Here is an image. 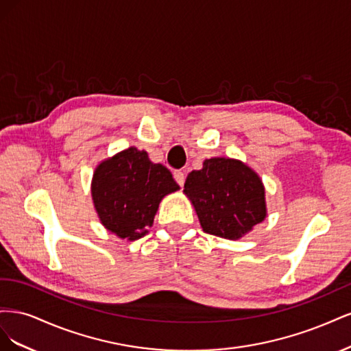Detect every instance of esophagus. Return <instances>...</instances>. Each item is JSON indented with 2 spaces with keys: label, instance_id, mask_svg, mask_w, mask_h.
I'll return each mask as SVG.
<instances>
[{
  "label": "esophagus",
  "instance_id": "obj_1",
  "mask_svg": "<svg viewBox=\"0 0 351 351\" xmlns=\"http://www.w3.org/2000/svg\"><path fill=\"white\" fill-rule=\"evenodd\" d=\"M174 178H176V182L183 187L184 180H186V174L183 171H174Z\"/></svg>",
  "mask_w": 351,
  "mask_h": 351
}]
</instances>
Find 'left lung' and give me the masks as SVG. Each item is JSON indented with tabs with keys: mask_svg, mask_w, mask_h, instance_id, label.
Here are the masks:
<instances>
[{
	"mask_svg": "<svg viewBox=\"0 0 351 351\" xmlns=\"http://www.w3.org/2000/svg\"><path fill=\"white\" fill-rule=\"evenodd\" d=\"M183 192L202 230L222 239H241L268 214L262 178L239 159H205L204 167L187 176Z\"/></svg>",
	"mask_w": 351,
	"mask_h": 351,
	"instance_id": "obj_1",
	"label": "left lung"
}]
</instances>
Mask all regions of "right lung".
<instances>
[{"label": "right lung", "mask_w": 351, "mask_h": 351, "mask_svg": "<svg viewBox=\"0 0 351 351\" xmlns=\"http://www.w3.org/2000/svg\"><path fill=\"white\" fill-rule=\"evenodd\" d=\"M180 186L162 164L130 146L95 168L90 193L101 224L129 241L143 237L154 224L161 200Z\"/></svg>", "instance_id": "1"}]
</instances>
